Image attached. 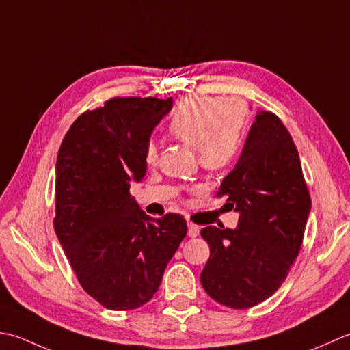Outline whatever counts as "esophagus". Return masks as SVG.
Returning <instances> with one entry per match:
<instances>
[{
    "instance_id": "1",
    "label": "esophagus",
    "mask_w": 350,
    "mask_h": 350,
    "mask_svg": "<svg viewBox=\"0 0 350 350\" xmlns=\"http://www.w3.org/2000/svg\"><path fill=\"white\" fill-rule=\"evenodd\" d=\"M187 226H189V237H196V235H199V226L198 225L189 222Z\"/></svg>"
}]
</instances>
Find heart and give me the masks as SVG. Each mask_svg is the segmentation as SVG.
Here are the masks:
<instances>
[{
    "instance_id": "heart-1",
    "label": "heart",
    "mask_w": 350,
    "mask_h": 350,
    "mask_svg": "<svg viewBox=\"0 0 350 350\" xmlns=\"http://www.w3.org/2000/svg\"><path fill=\"white\" fill-rule=\"evenodd\" d=\"M243 107L231 99L189 96L178 103L169 120V133L176 140L195 148L199 165L206 170L226 167L239 154L245 128ZM148 165L157 160V148L149 142L145 151Z\"/></svg>"
}]
</instances>
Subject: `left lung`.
Segmentation results:
<instances>
[{
    "instance_id": "left-lung-1",
    "label": "left lung",
    "mask_w": 350,
    "mask_h": 350,
    "mask_svg": "<svg viewBox=\"0 0 350 350\" xmlns=\"http://www.w3.org/2000/svg\"><path fill=\"white\" fill-rule=\"evenodd\" d=\"M222 196L239 213V225L202 228L210 258L201 282L216 302L251 308L287 278L311 210L295 142L275 113H256L237 165L220 184Z\"/></svg>"
}]
</instances>
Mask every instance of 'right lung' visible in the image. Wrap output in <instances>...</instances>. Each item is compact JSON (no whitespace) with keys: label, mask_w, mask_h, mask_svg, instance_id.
Masks as SVG:
<instances>
[{"label":"right lung","mask_w":350,"mask_h":350,"mask_svg":"<svg viewBox=\"0 0 350 350\" xmlns=\"http://www.w3.org/2000/svg\"><path fill=\"white\" fill-rule=\"evenodd\" d=\"M172 98H111L70 125L57 155L54 230L85 293L109 310L151 301L187 234L183 216L154 219L131 181L146 174L149 137Z\"/></svg>","instance_id":"right-lung-1"}]
</instances>
